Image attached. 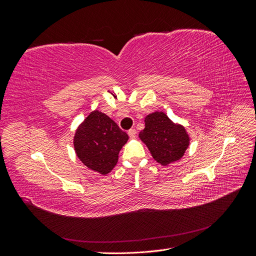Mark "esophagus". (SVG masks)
Here are the masks:
<instances>
[{"instance_id": "1", "label": "esophagus", "mask_w": 256, "mask_h": 256, "mask_svg": "<svg viewBox=\"0 0 256 256\" xmlns=\"http://www.w3.org/2000/svg\"><path fill=\"white\" fill-rule=\"evenodd\" d=\"M128 136H129L130 138H134L136 136V131L134 129H130V130L128 131Z\"/></svg>"}]
</instances>
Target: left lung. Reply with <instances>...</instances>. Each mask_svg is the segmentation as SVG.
<instances>
[{"label":"left lung","instance_id":"left-lung-1","mask_svg":"<svg viewBox=\"0 0 256 256\" xmlns=\"http://www.w3.org/2000/svg\"><path fill=\"white\" fill-rule=\"evenodd\" d=\"M144 122L145 128L138 134V138L150 150L152 158L161 166H168L182 159L190 144L186 128L161 111L148 114Z\"/></svg>","mask_w":256,"mask_h":256}]
</instances>
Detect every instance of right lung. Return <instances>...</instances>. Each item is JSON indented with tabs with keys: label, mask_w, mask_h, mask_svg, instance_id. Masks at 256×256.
Here are the masks:
<instances>
[{
	"label": "right lung",
	"mask_w": 256,
	"mask_h": 256,
	"mask_svg": "<svg viewBox=\"0 0 256 256\" xmlns=\"http://www.w3.org/2000/svg\"><path fill=\"white\" fill-rule=\"evenodd\" d=\"M128 138V134L112 118L94 110L76 129L74 147L76 157L85 166L106 175L118 164V154Z\"/></svg>",
	"instance_id": "right-lung-1"
}]
</instances>
